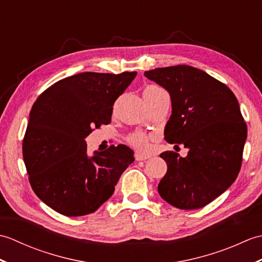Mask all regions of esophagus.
Instances as JSON below:
<instances>
[{
    "label": "esophagus",
    "mask_w": 262,
    "mask_h": 262,
    "mask_svg": "<svg viewBox=\"0 0 262 262\" xmlns=\"http://www.w3.org/2000/svg\"><path fill=\"white\" fill-rule=\"evenodd\" d=\"M135 159H136V161H145V160L149 159V157H146V155H143V154H140V153H136Z\"/></svg>",
    "instance_id": "obj_1"
}]
</instances>
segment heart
<instances>
[{
    "label": "heart",
    "mask_w": 262,
    "mask_h": 262,
    "mask_svg": "<svg viewBox=\"0 0 262 262\" xmlns=\"http://www.w3.org/2000/svg\"><path fill=\"white\" fill-rule=\"evenodd\" d=\"M149 88H154V86H149ZM149 138L147 135L143 134V133H133L129 136L127 137V143L129 145L135 148L137 152L147 154L151 149V145H149Z\"/></svg>",
    "instance_id": "b5f03b06"
}]
</instances>
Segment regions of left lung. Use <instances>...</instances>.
<instances>
[{"mask_svg":"<svg viewBox=\"0 0 262 262\" xmlns=\"http://www.w3.org/2000/svg\"><path fill=\"white\" fill-rule=\"evenodd\" d=\"M144 75L171 96L164 140L188 148L186 158L173 151L160 154L168 164L160 196L177 208H202L223 193L241 169L248 128L237 99L224 83L189 65Z\"/></svg>","mask_w":262,"mask_h":262,"instance_id":"left-lung-1","label":"left lung"}]
</instances>
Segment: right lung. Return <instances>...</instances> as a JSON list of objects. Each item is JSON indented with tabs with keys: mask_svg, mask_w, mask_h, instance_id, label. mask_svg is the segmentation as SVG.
<instances>
[{
	"mask_svg": "<svg viewBox=\"0 0 262 262\" xmlns=\"http://www.w3.org/2000/svg\"><path fill=\"white\" fill-rule=\"evenodd\" d=\"M136 74L84 72L54 83L33 103L22 155L33 192L57 213L96 211L134 162V152L121 144L89 158L84 138L110 124L115 101Z\"/></svg>",
	"mask_w": 262,
	"mask_h": 262,
	"instance_id": "obj_1",
	"label": "right lung"
}]
</instances>
